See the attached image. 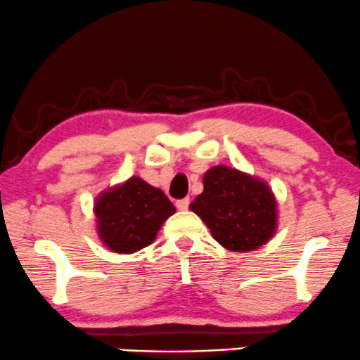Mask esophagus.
<instances>
[{"label": "esophagus", "mask_w": 360, "mask_h": 360, "mask_svg": "<svg viewBox=\"0 0 360 360\" xmlns=\"http://www.w3.org/2000/svg\"><path fill=\"white\" fill-rule=\"evenodd\" d=\"M188 205H190L188 198H181V200L176 202V209H179V210H187Z\"/></svg>", "instance_id": "esophagus-1"}]
</instances>
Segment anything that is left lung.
Listing matches in <instances>:
<instances>
[{
	"label": "left lung",
	"instance_id": "8db88e82",
	"mask_svg": "<svg viewBox=\"0 0 360 360\" xmlns=\"http://www.w3.org/2000/svg\"><path fill=\"white\" fill-rule=\"evenodd\" d=\"M204 192L190 204L224 249L248 252L276 234L278 200L268 181L238 168L215 165L204 173Z\"/></svg>",
	"mask_w": 360,
	"mask_h": 360
}]
</instances>
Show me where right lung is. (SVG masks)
Instances as JSON below:
<instances>
[{
    "label": "right lung",
    "instance_id": "right-lung-1",
    "mask_svg": "<svg viewBox=\"0 0 360 360\" xmlns=\"http://www.w3.org/2000/svg\"><path fill=\"white\" fill-rule=\"evenodd\" d=\"M92 210L97 238L117 255H133L150 246L163 222L175 214L163 190L134 175L103 190Z\"/></svg>",
    "mask_w": 360,
    "mask_h": 360
}]
</instances>
